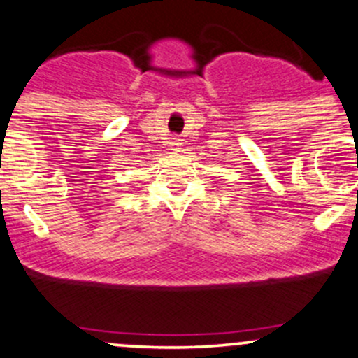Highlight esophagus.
<instances>
[{
	"mask_svg": "<svg viewBox=\"0 0 358 358\" xmlns=\"http://www.w3.org/2000/svg\"><path fill=\"white\" fill-rule=\"evenodd\" d=\"M180 145H182V140H180V138H172L171 140V147L174 150H178Z\"/></svg>",
	"mask_w": 358,
	"mask_h": 358,
	"instance_id": "34e87169",
	"label": "esophagus"
}]
</instances>
